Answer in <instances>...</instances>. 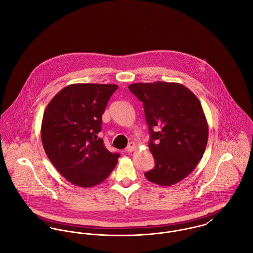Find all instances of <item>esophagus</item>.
I'll return each mask as SVG.
<instances>
[{
  "label": "esophagus",
  "mask_w": 253,
  "mask_h": 253,
  "mask_svg": "<svg viewBox=\"0 0 253 253\" xmlns=\"http://www.w3.org/2000/svg\"><path fill=\"white\" fill-rule=\"evenodd\" d=\"M136 149V144L134 143V142H130L129 144L127 145V147H126V151L127 152H132V151H134Z\"/></svg>",
  "instance_id": "obj_1"
}]
</instances>
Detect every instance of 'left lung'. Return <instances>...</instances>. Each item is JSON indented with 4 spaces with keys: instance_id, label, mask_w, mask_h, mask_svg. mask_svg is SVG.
Returning <instances> with one entry per match:
<instances>
[{
    "instance_id": "obj_1",
    "label": "left lung",
    "mask_w": 253,
    "mask_h": 253,
    "mask_svg": "<svg viewBox=\"0 0 253 253\" xmlns=\"http://www.w3.org/2000/svg\"><path fill=\"white\" fill-rule=\"evenodd\" d=\"M129 90L143 103L155 167L145 177L170 186L198 166L209 139V126L198 97L178 83H137ZM159 127V132L153 129Z\"/></svg>"
}]
</instances>
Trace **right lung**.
<instances>
[{"instance_id": "obj_1", "label": "right lung", "mask_w": 253, "mask_h": 253, "mask_svg": "<svg viewBox=\"0 0 253 253\" xmlns=\"http://www.w3.org/2000/svg\"><path fill=\"white\" fill-rule=\"evenodd\" d=\"M117 84H73L62 88L43 112L41 137L44 152L74 185L89 188L105 180L120 154L105 148L102 115Z\"/></svg>"}]
</instances>
